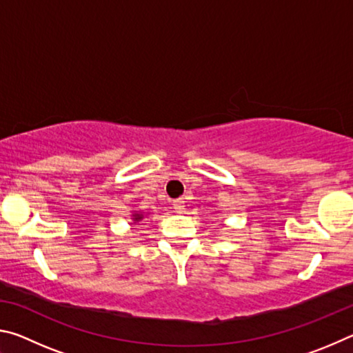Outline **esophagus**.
<instances>
[{"instance_id":"obj_1","label":"esophagus","mask_w":353,"mask_h":353,"mask_svg":"<svg viewBox=\"0 0 353 353\" xmlns=\"http://www.w3.org/2000/svg\"><path fill=\"white\" fill-rule=\"evenodd\" d=\"M172 207H174V210L177 213H183L185 212V201L183 199H176L174 204H172Z\"/></svg>"}]
</instances>
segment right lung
<instances>
[{
    "instance_id": "obj_1",
    "label": "right lung",
    "mask_w": 353,
    "mask_h": 353,
    "mask_svg": "<svg viewBox=\"0 0 353 353\" xmlns=\"http://www.w3.org/2000/svg\"><path fill=\"white\" fill-rule=\"evenodd\" d=\"M143 218H145V213H143V212H134L132 213V218H130V219H132V223L135 224V223H140V221H143ZM132 223H130V224H132Z\"/></svg>"
}]
</instances>
